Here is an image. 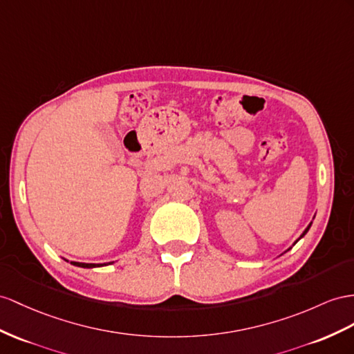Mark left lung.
<instances>
[{
	"label": "left lung",
	"instance_id": "obj_1",
	"mask_svg": "<svg viewBox=\"0 0 354 354\" xmlns=\"http://www.w3.org/2000/svg\"><path fill=\"white\" fill-rule=\"evenodd\" d=\"M311 224H313V221H311V223H310V224H308V227H306V229H305V230H304V233H302V234H301V238H299V239H302V238H304V236H305V234H306V233H308V230H310V227H311ZM299 239H297V241H299ZM297 241H296V242H297ZM296 242H295V243H296ZM295 243H293V245H295ZM288 250H292V247H290V248H288ZM288 250H286V251H284V252H287V251H288Z\"/></svg>",
	"mask_w": 354,
	"mask_h": 354
}]
</instances>
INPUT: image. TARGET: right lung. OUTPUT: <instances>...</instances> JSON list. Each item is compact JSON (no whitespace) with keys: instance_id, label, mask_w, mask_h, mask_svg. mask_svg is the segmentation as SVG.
<instances>
[{"instance_id":"obj_1","label":"right lung","mask_w":354,"mask_h":354,"mask_svg":"<svg viewBox=\"0 0 354 354\" xmlns=\"http://www.w3.org/2000/svg\"><path fill=\"white\" fill-rule=\"evenodd\" d=\"M68 261V260H67ZM113 261H109V263H80V261H71V265L79 266V268H85V269H91V268H100V266H107V265H112Z\"/></svg>"}]
</instances>
